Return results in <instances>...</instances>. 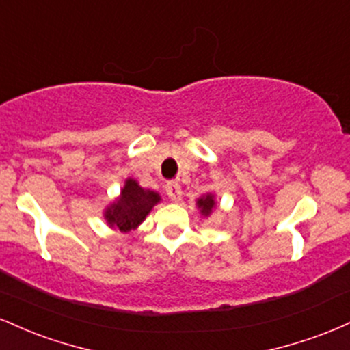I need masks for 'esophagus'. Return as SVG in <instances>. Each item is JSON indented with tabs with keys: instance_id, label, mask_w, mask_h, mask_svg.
<instances>
[{
	"instance_id": "obj_1",
	"label": "esophagus",
	"mask_w": 350,
	"mask_h": 350,
	"mask_svg": "<svg viewBox=\"0 0 350 350\" xmlns=\"http://www.w3.org/2000/svg\"><path fill=\"white\" fill-rule=\"evenodd\" d=\"M166 192L167 196H170V199L174 200V202H178V200H180V198H183V191H180V186L178 183H167Z\"/></svg>"
}]
</instances>
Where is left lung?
<instances>
[{"label":"left lung","instance_id":"8db88e82","mask_svg":"<svg viewBox=\"0 0 350 350\" xmlns=\"http://www.w3.org/2000/svg\"><path fill=\"white\" fill-rule=\"evenodd\" d=\"M198 207L200 208V214H202L204 217H208L212 214V211L215 208V198L214 194H204L202 198L198 199Z\"/></svg>","mask_w":350,"mask_h":350}]
</instances>
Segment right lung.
I'll return each mask as SVG.
<instances>
[{
    "instance_id": "obj_1",
    "label": "right lung",
    "mask_w": 350,
    "mask_h": 350,
    "mask_svg": "<svg viewBox=\"0 0 350 350\" xmlns=\"http://www.w3.org/2000/svg\"><path fill=\"white\" fill-rule=\"evenodd\" d=\"M161 200L158 192L143 189L135 179L124 180V186L120 192V198L105 208L107 224L120 232L135 230L146 219L151 208Z\"/></svg>"
}]
</instances>
